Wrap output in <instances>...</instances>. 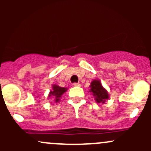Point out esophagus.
Segmentation results:
<instances>
[{
    "label": "esophagus",
    "mask_w": 151,
    "mask_h": 151,
    "mask_svg": "<svg viewBox=\"0 0 151 151\" xmlns=\"http://www.w3.org/2000/svg\"><path fill=\"white\" fill-rule=\"evenodd\" d=\"M73 85H74V86H76V87H80V83H74V84H73Z\"/></svg>",
    "instance_id": "esophagus-1"
}]
</instances>
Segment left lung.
Here are the masks:
<instances>
[{"instance_id":"obj_1","label":"left lung","mask_w":151,"mask_h":151,"mask_svg":"<svg viewBox=\"0 0 151 151\" xmlns=\"http://www.w3.org/2000/svg\"><path fill=\"white\" fill-rule=\"evenodd\" d=\"M89 92L92 93L97 103L104 104L106 100L109 99V93L102 86L101 82L99 80H94L91 82Z\"/></svg>"}]
</instances>
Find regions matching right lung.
Segmentation results:
<instances>
[{"instance_id":"obj_1","label":"right lung","mask_w":151,"mask_h":151,"mask_svg":"<svg viewBox=\"0 0 151 151\" xmlns=\"http://www.w3.org/2000/svg\"><path fill=\"white\" fill-rule=\"evenodd\" d=\"M52 88V89L50 91L48 97H52V98H55V102H58V101H60V98L61 97V96L67 91V88H62V87L58 86V85H53Z\"/></svg>"}]
</instances>
